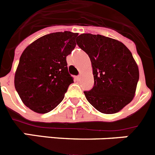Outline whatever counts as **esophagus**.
I'll return each instance as SVG.
<instances>
[{
	"instance_id": "34e87169",
	"label": "esophagus",
	"mask_w": 155,
	"mask_h": 155,
	"mask_svg": "<svg viewBox=\"0 0 155 155\" xmlns=\"http://www.w3.org/2000/svg\"><path fill=\"white\" fill-rule=\"evenodd\" d=\"M75 79H76V80H79V79H80V76H76V78H75Z\"/></svg>"
}]
</instances>
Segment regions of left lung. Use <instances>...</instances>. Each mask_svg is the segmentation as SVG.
Listing matches in <instances>:
<instances>
[{
	"instance_id": "8db88e82",
	"label": "left lung",
	"mask_w": 155,
	"mask_h": 155,
	"mask_svg": "<svg viewBox=\"0 0 155 155\" xmlns=\"http://www.w3.org/2000/svg\"><path fill=\"white\" fill-rule=\"evenodd\" d=\"M76 43L93 67L94 86L84 91L86 100L103 114L119 112L134 99L139 79L130 51L120 41L100 35L82 34Z\"/></svg>"
}]
</instances>
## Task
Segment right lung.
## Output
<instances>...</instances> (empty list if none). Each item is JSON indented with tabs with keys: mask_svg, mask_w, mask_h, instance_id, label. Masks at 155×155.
<instances>
[{
	"mask_svg": "<svg viewBox=\"0 0 155 155\" xmlns=\"http://www.w3.org/2000/svg\"><path fill=\"white\" fill-rule=\"evenodd\" d=\"M78 33L55 32L38 38L24 50L15 76V86L24 104L46 114L64 99L73 78L66 56L76 47Z\"/></svg>",
	"mask_w": 155,
	"mask_h": 155,
	"instance_id": "1",
	"label": "right lung"
}]
</instances>
